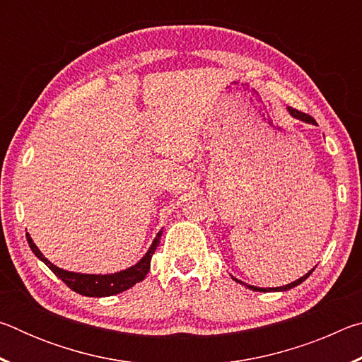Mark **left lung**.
I'll return each instance as SVG.
<instances>
[{"label":"left lung","mask_w":362,"mask_h":362,"mask_svg":"<svg viewBox=\"0 0 362 362\" xmlns=\"http://www.w3.org/2000/svg\"><path fill=\"white\" fill-rule=\"evenodd\" d=\"M287 112L291 113V116L292 118H296V119H300V121H303V122H308V124H316V121L311 118L310 115H305V113H302V112H298V110H293V108H291V107H287ZM316 268V267H315ZM315 268H311L308 273L306 274H303L302 278H298L297 281H293V283H291V284H286V286H279V287H255V286H250V284H246V283H243V281H240L238 278H235V276H231L233 278V281H236V283H240V284H243V286H246L247 289H250V291H255V292H284V291H289V289H292V287H296V286H298V284H302L303 281L310 276L311 273L315 272Z\"/></svg>","instance_id":"1"}]
</instances>
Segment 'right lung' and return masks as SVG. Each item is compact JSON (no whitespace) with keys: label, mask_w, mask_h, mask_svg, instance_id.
Here are the masks:
<instances>
[{"label":"right lung","mask_w":362,"mask_h":362,"mask_svg":"<svg viewBox=\"0 0 362 362\" xmlns=\"http://www.w3.org/2000/svg\"><path fill=\"white\" fill-rule=\"evenodd\" d=\"M161 235H163V230L158 231V235L155 236V240H153L148 250H146V254L136 263V265H132L126 269H121V272L110 273V274H88V273L66 272V269L54 265V263L49 262L46 257L42 255V252L33 243L32 236H30L28 233H27V241H28L30 249L33 250V254L38 257V259L45 263V265L51 269L57 278L62 279L71 291H75L76 293H81V296H86V297H110V296H115V293L124 292L134 284H137L140 281L145 279V276L150 272L151 257L155 254L159 243H161Z\"/></svg>","instance_id":"right-lung-1"}]
</instances>
